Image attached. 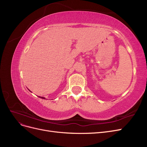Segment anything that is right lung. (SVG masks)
<instances>
[{"label":"right lung","mask_w":147,"mask_h":147,"mask_svg":"<svg viewBox=\"0 0 147 147\" xmlns=\"http://www.w3.org/2000/svg\"><path fill=\"white\" fill-rule=\"evenodd\" d=\"M40 98H42V99H45V98H44V97H40V96H39Z\"/></svg>","instance_id":"1"}]
</instances>
